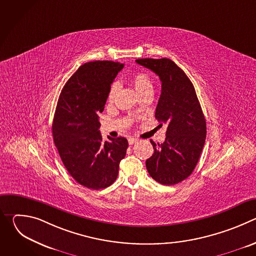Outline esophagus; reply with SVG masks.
<instances>
[{
  "mask_svg": "<svg viewBox=\"0 0 256 256\" xmlns=\"http://www.w3.org/2000/svg\"><path fill=\"white\" fill-rule=\"evenodd\" d=\"M138 142V138H128V144H134V142Z\"/></svg>",
  "mask_w": 256,
  "mask_h": 256,
  "instance_id": "obj_1",
  "label": "esophagus"
}]
</instances>
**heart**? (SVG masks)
<instances>
[{"label":"heart","mask_w":256,"mask_h":256,"mask_svg":"<svg viewBox=\"0 0 256 256\" xmlns=\"http://www.w3.org/2000/svg\"><path fill=\"white\" fill-rule=\"evenodd\" d=\"M132 81L138 96L147 94V93H153L154 91L153 82L146 72H136V74L132 77ZM118 89H120V84L118 82H114L108 92V101H112L114 99Z\"/></svg>","instance_id":"heart-1"}]
</instances>
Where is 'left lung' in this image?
I'll return each mask as SVG.
<instances>
[{"label": "left lung", "instance_id": "obj_1", "mask_svg": "<svg viewBox=\"0 0 256 256\" xmlns=\"http://www.w3.org/2000/svg\"><path fill=\"white\" fill-rule=\"evenodd\" d=\"M161 81L155 118L166 126L163 144L151 140L154 153L146 161L150 176L164 186L186 179L196 168L204 146L206 124L194 87L186 72L169 58H140Z\"/></svg>", "mask_w": 256, "mask_h": 256}]
</instances>
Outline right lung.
<instances>
[{"label": "right lung", "instance_id": "1", "mask_svg": "<svg viewBox=\"0 0 256 256\" xmlns=\"http://www.w3.org/2000/svg\"><path fill=\"white\" fill-rule=\"evenodd\" d=\"M124 68L112 60L82 64L64 86L52 122V136L60 159L70 176L90 190H102L116 181L128 140H102L99 114L110 86Z\"/></svg>", "mask_w": 256, "mask_h": 256}]
</instances>
